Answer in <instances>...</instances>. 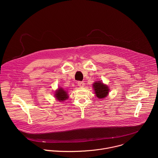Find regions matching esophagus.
I'll return each instance as SVG.
<instances>
[{
	"instance_id": "esophagus-1",
	"label": "esophagus",
	"mask_w": 158,
	"mask_h": 158,
	"mask_svg": "<svg viewBox=\"0 0 158 158\" xmlns=\"http://www.w3.org/2000/svg\"><path fill=\"white\" fill-rule=\"evenodd\" d=\"M77 84L79 87H84V82L82 81H78Z\"/></svg>"
}]
</instances>
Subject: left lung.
I'll list each match as a JSON object with an SVG mask.
<instances>
[{
  "mask_svg": "<svg viewBox=\"0 0 158 158\" xmlns=\"http://www.w3.org/2000/svg\"><path fill=\"white\" fill-rule=\"evenodd\" d=\"M93 87L96 93V96L100 99L106 98L109 93V87L101 82H96L93 84Z\"/></svg>",
  "mask_w": 158,
  "mask_h": 158,
  "instance_id": "left-lung-1",
  "label": "left lung"
}]
</instances>
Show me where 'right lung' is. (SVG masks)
<instances>
[{"label":"right lung","mask_w":158,"mask_h":158,"mask_svg":"<svg viewBox=\"0 0 158 158\" xmlns=\"http://www.w3.org/2000/svg\"><path fill=\"white\" fill-rule=\"evenodd\" d=\"M56 98L59 101H62L65 100L68 98V95H67V91H65L62 88H59L57 91L56 92Z\"/></svg>","instance_id":"right-lung-1"}]
</instances>
